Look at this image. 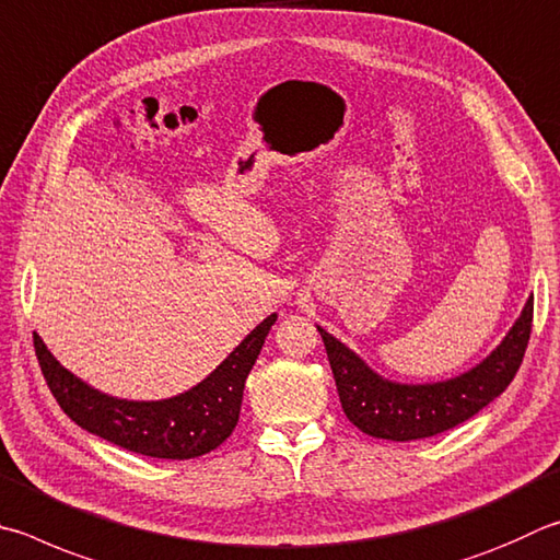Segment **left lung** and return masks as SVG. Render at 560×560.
Wrapping results in <instances>:
<instances>
[{"label":"left lung","instance_id":"left-lung-1","mask_svg":"<svg viewBox=\"0 0 560 560\" xmlns=\"http://www.w3.org/2000/svg\"><path fill=\"white\" fill-rule=\"evenodd\" d=\"M534 320L526 301L500 348L460 377L435 384H396L382 380L350 348L318 328L338 386L342 411L362 433L386 441L431 439L472 419L512 384L524 360Z\"/></svg>","mask_w":560,"mask_h":560}]
</instances>
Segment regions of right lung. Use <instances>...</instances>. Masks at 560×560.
Instances as JSON below:
<instances>
[{"mask_svg": "<svg viewBox=\"0 0 560 560\" xmlns=\"http://www.w3.org/2000/svg\"><path fill=\"white\" fill-rule=\"evenodd\" d=\"M273 320L277 313L259 323L208 380L164 401H127L100 394L70 374L36 332L34 348L50 394L80 429L131 453L188 460L215 451L235 431L247 374Z\"/></svg>", "mask_w": 560, "mask_h": 560, "instance_id": "right-lung-1", "label": "right lung"}]
</instances>
